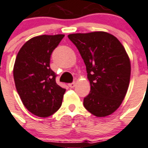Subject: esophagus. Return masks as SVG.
I'll list each match as a JSON object with an SVG mask.
<instances>
[{"label": "esophagus", "instance_id": "esophagus-1", "mask_svg": "<svg viewBox=\"0 0 148 148\" xmlns=\"http://www.w3.org/2000/svg\"><path fill=\"white\" fill-rule=\"evenodd\" d=\"M69 86V87H71V88H74V86H75V82H72V83H70V84L68 85Z\"/></svg>", "mask_w": 148, "mask_h": 148}]
</instances>
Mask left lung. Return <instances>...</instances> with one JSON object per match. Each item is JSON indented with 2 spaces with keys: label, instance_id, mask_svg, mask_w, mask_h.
Returning a JSON list of instances; mask_svg holds the SVG:
<instances>
[{
  "label": "left lung",
  "instance_id": "1",
  "mask_svg": "<svg viewBox=\"0 0 148 148\" xmlns=\"http://www.w3.org/2000/svg\"><path fill=\"white\" fill-rule=\"evenodd\" d=\"M86 67L90 92L85 108L96 117L113 114L123 103L131 77V62L126 49L114 35L103 31L68 35Z\"/></svg>",
  "mask_w": 148,
  "mask_h": 148
}]
</instances>
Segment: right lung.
<instances>
[{"instance_id":"1","label":"right lung","mask_w":148,"mask_h":148,"mask_svg":"<svg viewBox=\"0 0 148 148\" xmlns=\"http://www.w3.org/2000/svg\"><path fill=\"white\" fill-rule=\"evenodd\" d=\"M64 36L34 37L22 45L16 55L13 66L16 91L26 109L38 117L52 115L62 103L66 89L56 83L49 62L53 50Z\"/></svg>"}]
</instances>
